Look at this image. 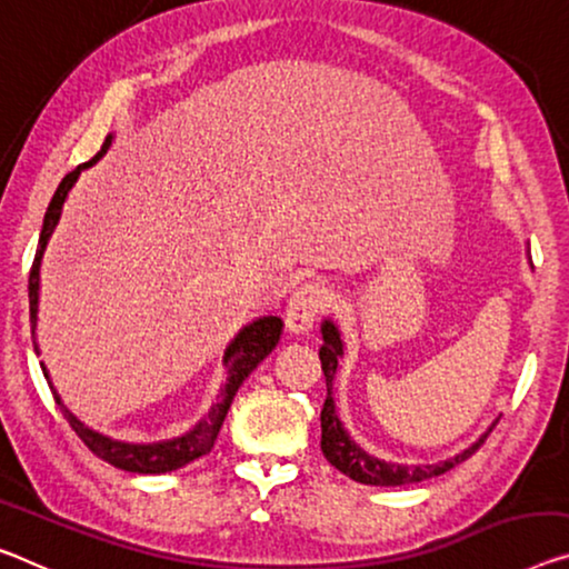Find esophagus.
I'll use <instances>...</instances> for the list:
<instances>
[{
    "instance_id": "34e87169",
    "label": "esophagus",
    "mask_w": 569,
    "mask_h": 569,
    "mask_svg": "<svg viewBox=\"0 0 569 569\" xmlns=\"http://www.w3.org/2000/svg\"><path fill=\"white\" fill-rule=\"evenodd\" d=\"M328 295L326 287H320L318 282H305L297 287V290L290 295L287 300V312H284V322L290 333H308V330L315 326L320 310L326 308Z\"/></svg>"
}]
</instances>
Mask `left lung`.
Here are the masks:
<instances>
[{
	"mask_svg": "<svg viewBox=\"0 0 569 569\" xmlns=\"http://www.w3.org/2000/svg\"><path fill=\"white\" fill-rule=\"evenodd\" d=\"M531 261V257H529ZM322 333V346H320V363H322V373H326V387H328V397L326 405H322L320 412V427H322V456L330 462V466L338 468L340 473L348 476L356 483L363 486H407V483H419V480L435 478L448 473L450 468H456L458 462L468 460L473 452L486 442V437L491 435L493 425L478 437V440L466 448L458 456H452L448 460L432 462V466H401V462H387L369 456V452L358 448V445L351 440V435L343 425H340V417L336 415V401H333V379L338 371V361L343 358V338H340V330L333 320H322L320 326Z\"/></svg>",
	"mask_w": 569,
	"mask_h": 569,
	"instance_id": "left-lung-1",
	"label": "left lung"
}]
</instances>
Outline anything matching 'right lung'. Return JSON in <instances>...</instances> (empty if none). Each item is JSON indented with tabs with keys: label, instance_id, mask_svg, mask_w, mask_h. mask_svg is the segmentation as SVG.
Instances as JSON below:
<instances>
[{
	"label": "right lung",
	"instance_id": "obj_1",
	"mask_svg": "<svg viewBox=\"0 0 569 569\" xmlns=\"http://www.w3.org/2000/svg\"><path fill=\"white\" fill-rule=\"evenodd\" d=\"M111 139L113 134L107 137V142H103L101 152L93 157V160L78 164L73 172H68L63 180H60V186L56 190V196H52L48 211H46V221H42V231H40V243H38V251H34V261H32V272H30V322H32V346H34V353H40L38 348V340H34V328H38V302H40V264H42V254H46V247L50 241L52 231H56V226L60 221V213H63V203L68 193H71V188L76 186L78 174H81L86 168H91L101 160L107 150L111 147ZM282 326L284 322L277 318V315H264V318H257L251 320L249 326H243L236 338L229 343L223 353V366H226V383L221 389V395H218L216 405L208 409V415H203L198 419V422L190 427L188 432H182L178 437H170V440H160V442H124V440H113L109 435H101L91 430V427H86L81 419H78L71 409H68L63 401H60L58 391L52 389V381L48 376L46 363L42 366V373H46L48 379V387L52 391V397H56V405L60 407V412L68 419V425H71V430L81 437L86 448H89L93 456H99L101 460L111 462L113 468H121V470H129V473H142V476H154V473H170V470H178L182 466H188V462L198 460L200 456H206V452H211L218 430H221L226 415H229V407L236 397V391L243 383V379L257 369V366L264 361V358L272 353V348L279 343V336H282Z\"/></svg>",
	"mask_w": 569,
	"mask_h": 569
}]
</instances>
